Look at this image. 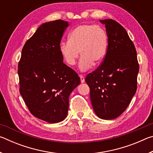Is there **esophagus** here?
Segmentation results:
<instances>
[{
	"label": "esophagus",
	"instance_id": "34e87169",
	"mask_svg": "<svg viewBox=\"0 0 153 153\" xmlns=\"http://www.w3.org/2000/svg\"><path fill=\"white\" fill-rule=\"evenodd\" d=\"M79 77H80V81H81V83H84L85 82L84 76H82V75H79Z\"/></svg>",
	"mask_w": 153,
	"mask_h": 153
}]
</instances>
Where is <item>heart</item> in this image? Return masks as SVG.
I'll list each match as a JSON object with an SVG mask.
<instances>
[{
    "label": "heart",
    "mask_w": 153,
    "mask_h": 153,
    "mask_svg": "<svg viewBox=\"0 0 153 153\" xmlns=\"http://www.w3.org/2000/svg\"><path fill=\"white\" fill-rule=\"evenodd\" d=\"M69 41L60 45V53L67 65L73 66L79 57V69L86 71L93 65H98L105 59L108 48L106 31L100 25L82 24L69 33Z\"/></svg>",
    "instance_id": "b5f03b06"
}]
</instances>
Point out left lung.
<instances>
[{
  "label": "left lung",
  "instance_id": "obj_1",
  "mask_svg": "<svg viewBox=\"0 0 153 153\" xmlns=\"http://www.w3.org/2000/svg\"><path fill=\"white\" fill-rule=\"evenodd\" d=\"M105 25L108 48L104 61L85 81L94 112L102 120L119 117L128 107L137 89L139 65L132 41L115 20H100Z\"/></svg>",
  "mask_w": 153,
  "mask_h": 153
}]
</instances>
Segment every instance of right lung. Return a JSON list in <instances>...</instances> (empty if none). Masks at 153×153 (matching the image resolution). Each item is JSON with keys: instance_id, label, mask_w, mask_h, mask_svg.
Here are the masks:
<instances>
[{"instance_id": "right-lung-1", "label": "right lung", "mask_w": 153, "mask_h": 153, "mask_svg": "<svg viewBox=\"0 0 153 153\" xmlns=\"http://www.w3.org/2000/svg\"><path fill=\"white\" fill-rule=\"evenodd\" d=\"M68 22L44 23L25 42L18 65L19 92L33 116L55 123L66 118L69 97L80 84L76 71L63 63L60 43Z\"/></svg>"}]
</instances>
